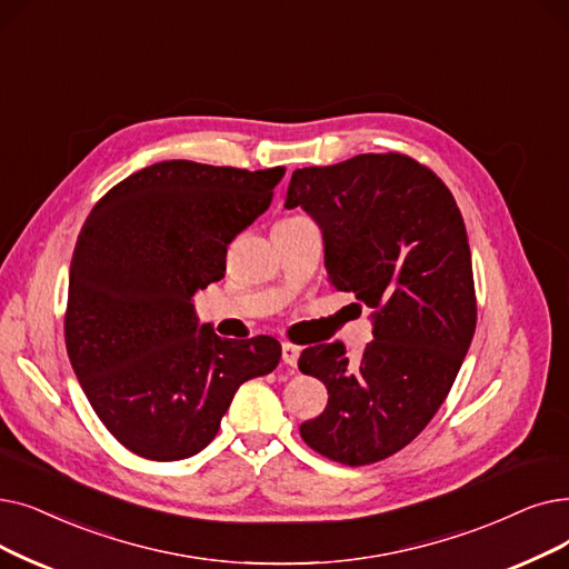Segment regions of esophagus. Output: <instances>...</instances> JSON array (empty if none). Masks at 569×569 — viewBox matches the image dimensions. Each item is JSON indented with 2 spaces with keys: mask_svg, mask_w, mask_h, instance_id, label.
Returning <instances> with one entry per match:
<instances>
[{
  "mask_svg": "<svg viewBox=\"0 0 569 569\" xmlns=\"http://www.w3.org/2000/svg\"><path fill=\"white\" fill-rule=\"evenodd\" d=\"M281 358L288 367H298V358H300V346H295L290 341L281 343Z\"/></svg>",
  "mask_w": 569,
  "mask_h": 569,
  "instance_id": "34e87169",
  "label": "esophagus"
}]
</instances>
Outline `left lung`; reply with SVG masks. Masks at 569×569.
I'll return each mask as SVG.
<instances>
[{
  "instance_id": "1",
  "label": "left lung",
  "mask_w": 569,
  "mask_h": 569,
  "mask_svg": "<svg viewBox=\"0 0 569 569\" xmlns=\"http://www.w3.org/2000/svg\"><path fill=\"white\" fill-rule=\"evenodd\" d=\"M295 207L323 230L330 283L375 309V339L358 358L341 341L302 351L300 372L326 383L328 407L300 435L335 462L372 465L421 435L472 343L462 216L435 171L402 153L295 169L286 209Z\"/></svg>"
}]
</instances>
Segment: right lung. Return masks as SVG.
Masks as SVG:
<instances>
[{"label":"right lung","instance_id":"1","mask_svg":"<svg viewBox=\"0 0 569 569\" xmlns=\"http://www.w3.org/2000/svg\"><path fill=\"white\" fill-rule=\"evenodd\" d=\"M286 167L164 160L113 186L86 218L69 269L64 341L104 428L169 462L216 437L237 388L281 360L274 337L197 326L194 290L226 277L228 243L264 213Z\"/></svg>","mask_w":569,"mask_h":569}]
</instances>
